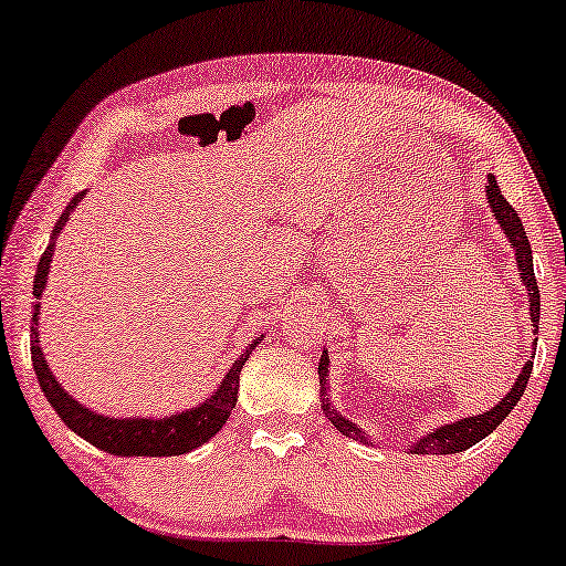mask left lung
Instances as JSON below:
<instances>
[{
  "label": "left lung",
  "instance_id": "1",
  "mask_svg": "<svg viewBox=\"0 0 566 566\" xmlns=\"http://www.w3.org/2000/svg\"><path fill=\"white\" fill-rule=\"evenodd\" d=\"M486 180H490V186H486V199H490V207H492V212H495V220L500 223V229H503L505 237L511 239L513 252H516V265H518V271H522V282H524V287H527V297H530L532 327H537V322H541V290H537L535 269H532V247H530L527 231H524L518 212L513 210L509 201H505L503 191H500V186L495 180V175H486ZM535 346H537V340H535ZM327 367H329V359H327V350H324L322 359H319L322 396L327 394V373H329ZM530 375H532V359L522 367V373H518V378L511 386V391L505 394L495 407L486 409V412H482V415H473V418H463V420H454V423L439 426L437 431H428L426 437H420L412 447H409V452H415V454H454V452L469 450V447L476 444V441L490 437V433L495 431V428L503 423L505 418H509L511 409L518 405L522 394L527 391ZM322 407H324V415H327L329 423H333L337 431L343 433V437L365 441V444H369L365 431H361V428H356L350 420L343 418V415L337 412L333 405H329V399H322Z\"/></svg>",
  "mask_w": 566,
  "mask_h": 566
}]
</instances>
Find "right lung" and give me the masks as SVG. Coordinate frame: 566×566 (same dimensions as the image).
<instances>
[{"label": "right lung", "instance_id": "add662e5", "mask_svg": "<svg viewBox=\"0 0 566 566\" xmlns=\"http://www.w3.org/2000/svg\"><path fill=\"white\" fill-rule=\"evenodd\" d=\"M84 197L76 193L74 199L69 201V207L63 210V216L57 218L53 229V242H50L48 250L42 252V261H39L36 279H34V316H31V361H34V373L39 386H42L44 396L53 405L57 418L66 423L71 431L80 433L84 441L97 447V450L108 454H122V458H170V454H184L197 450V447L210 441L216 433L223 428L226 420H229L231 409L237 407V394H239V373H242L244 361L250 359L252 348L258 346V340H252L250 346L244 348V354L233 361L223 382L218 386V391L210 396L201 405L186 409V412L170 415V418H108V415L93 412V409L82 407L80 401L71 396L61 382L55 380V375L50 373V365L44 361L42 346H39V297H42L44 284H48L50 274V261H53V247L57 233L63 231L71 212L76 210Z\"/></svg>", "mask_w": 566, "mask_h": 566}]
</instances>
